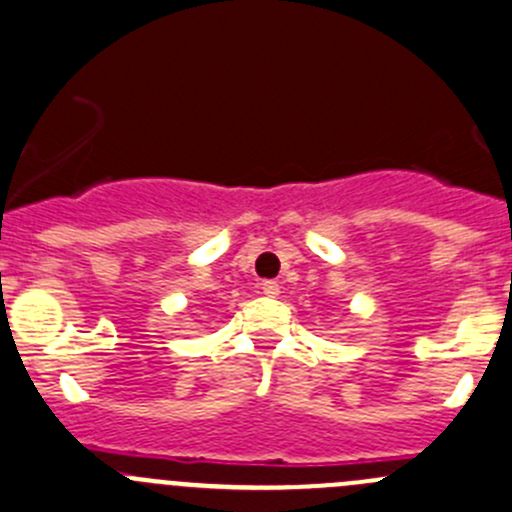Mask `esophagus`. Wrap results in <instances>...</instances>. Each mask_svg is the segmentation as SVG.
<instances>
[{
  "instance_id": "esophagus-1",
  "label": "esophagus",
  "mask_w": 512,
  "mask_h": 512,
  "mask_svg": "<svg viewBox=\"0 0 512 512\" xmlns=\"http://www.w3.org/2000/svg\"><path fill=\"white\" fill-rule=\"evenodd\" d=\"M262 292H265L267 297H277L280 295V285H277L275 280H265L262 282Z\"/></svg>"
}]
</instances>
